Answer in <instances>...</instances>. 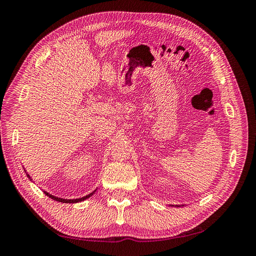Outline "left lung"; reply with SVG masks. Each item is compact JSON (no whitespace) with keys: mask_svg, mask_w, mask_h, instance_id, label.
Returning <instances> with one entry per match:
<instances>
[{"mask_svg":"<svg viewBox=\"0 0 256 256\" xmlns=\"http://www.w3.org/2000/svg\"><path fill=\"white\" fill-rule=\"evenodd\" d=\"M176 206H177V205H176Z\"/></svg>","mask_w":256,"mask_h":256,"instance_id":"obj_1","label":"left lung"}]
</instances>
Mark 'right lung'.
Here are the masks:
<instances>
[{"mask_svg": "<svg viewBox=\"0 0 256 256\" xmlns=\"http://www.w3.org/2000/svg\"><path fill=\"white\" fill-rule=\"evenodd\" d=\"M28 177L30 178V176L28 175ZM96 191V190H95ZM94 191V192H95ZM44 194L46 196H48L49 198H51L52 200H58V202H60V203H78V202H82V200H86V198H88L90 196H92V193L94 192H92V193H90V194H88V196H83V198H74V200H65V198H56V196H52V194H49L48 192H46V191H44Z\"/></svg>", "mask_w": 256, "mask_h": 256, "instance_id": "1", "label": "right lung"}]
</instances>
